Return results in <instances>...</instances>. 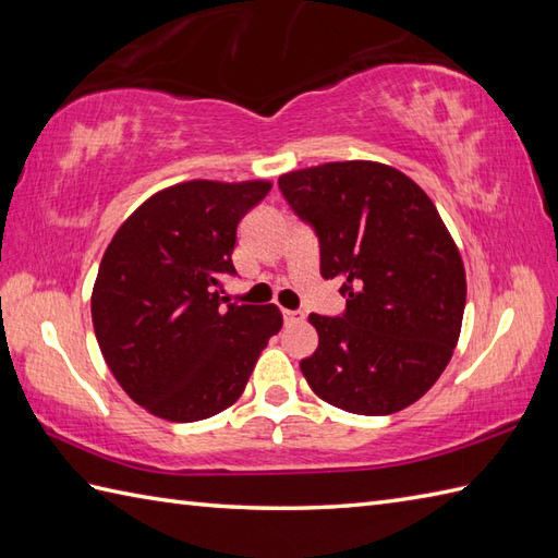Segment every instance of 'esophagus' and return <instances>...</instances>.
I'll list each match as a JSON object with an SVG mask.
<instances>
[{
  "instance_id": "34e87169",
  "label": "esophagus",
  "mask_w": 558,
  "mask_h": 558,
  "mask_svg": "<svg viewBox=\"0 0 558 558\" xmlns=\"http://www.w3.org/2000/svg\"><path fill=\"white\" fill-rule=\"evenodd\" d=\"M282 318H286L288 326H294L304 322V314L300 310H282Z\"/></svg>"
}]
</instances>
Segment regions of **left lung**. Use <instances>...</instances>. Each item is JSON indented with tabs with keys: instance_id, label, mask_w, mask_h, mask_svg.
Masks as SVG:
<instances>
[{
	"instance_id": "obj_1",
	"label": "left lung",
	"mask_w": 558,
	"mask_h": 558,
	"mask_svg": "<svg viewBox=\"0 0 558 558\" xmlns=\"http://www.w3.org/2000/svg\"><path fill=\"white\" fill-rule=\"evenodd\" d=\"M282 196L318 236L322 276L345 312L310 314L318 348L300 362L314 393L345 412L393 414L444 374L465 312V268L432 198L381 162L288 172Z\"/></svg>"
}]
</instances>
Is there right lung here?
Instances as JSON below:
<instances>
[{
    "instance_id": "1",
    "label": "right lung",
    "mask_w": 558,
    "mask_h": 558,
    "mask_svg": "<svg viewBox=\"0 0 558 558\" xmlns=\"http://www.w3.org/2000/svg\"><path fill=\"white\" fill-rule=\"evenodd\" d=\"M270 182L162 189L112 236L93 286V328L126 396L156 417L198 422L230 408L282 326L276 304H232L236 225Z\"/></svg>"
}]
</instances>
